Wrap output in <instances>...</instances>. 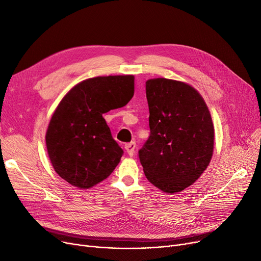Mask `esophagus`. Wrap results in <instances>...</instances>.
I'll return each mask as SVG.
<instances>
[{"label":"esophagus","mask_w":261,"mask_h":261,"mask_svg":"<svg viewBox=\"0 0 261 261\" xmlns=\"http://www.w3.org/2000/svg\"><path fill=\"white\" fill-rule=\"evenodd\" d=\"M135 143L134 142H131V143H128V144H126L125 145V149H126V151H127V153L130 155V156H133V154H134V150H135Z\"/></svg>","instance_id":"obj_1"}]
</instances>
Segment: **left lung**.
<instances>
[{
	"label": "left lung",
	"mask_w": 261,
	"mask_h": 261,
	"mask_svg": "<svg viewBox=\"0 0 261 261\" xmlns=\"http://www.w3.org/2000/svg\"><path fill=\"white\" fill-rule=\"evenodd\" d=\"M150 135L139 150L147 180L168 194L195 183L214 150V126L201 95L184 82H146Z\"/></svg>",
	"instance_id": "8db88e82"
}]
</instances>
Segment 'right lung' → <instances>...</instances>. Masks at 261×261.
<instances>
[{
    "label": "right lung",
    "instance_id": "add662e5",
    "mask_svg": "<svg viewBox=\"0 0 261 261\" xmlns=\"http://www.w3.org/2000/svg\"><path fill=\"white\" fill-rule=\"evenodd\" d=\"M134 94V77H95L68 92L53 114L46 148L60 177L90 188L113 172L123 150L112 138L103 113L126 106Z\"/></svg>",
    "mask_w": 261,
    "mask_h": 261
}]
</instances>
